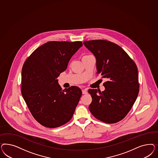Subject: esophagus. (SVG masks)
<instances>
[{"label":"esophagus","instance_id":"esophagus-1","mask_svg":"<svg viewBox=\"0 0 158 158\" xmlns=\"http://www.w3.org/2000/svg\"><path fill=\"white\" fill-rule=\"evenodd\" d=\"M87 93V89H83V90H82V94H86Z\"/></svg>","mask_w":158,"mask_h":158}]
</instances>
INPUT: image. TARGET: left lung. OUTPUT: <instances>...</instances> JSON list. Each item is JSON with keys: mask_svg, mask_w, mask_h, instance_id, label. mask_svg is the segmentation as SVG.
<instances>
[{"mask_svg": "<svg viewBox=\"0 0 158 158\" xmlns=\"http://www.w3.org/2000/svg\"><path fill=\"white\" fill-rule=\"evenodd\" d=\"M84 45L96 58L97 73L108 81L104 91H88L92 97L89 110L97 119L115 123L129 113L139 92L136 64L118 44L105 40L84 41Z\"/></svg>", "mask_w": 158, "mask_h": 158, "instance_id": "1", "label": "left lung"}]
</instances>
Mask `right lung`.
I'll return each instance as SVG.
<instances>
[{"label": "right lung", "mask_w": 158, "mask_h": 158, "mask_svg": "<svg viewBox=\"0 0 158 158\" xmlns=\"http://www.w3.org/2000/svg\"><path fill=\"white\" fill-rule=\"evenodd\" d=\"M82 45L81 41L48 42L37 48L24 62L21 94L35 119L44 127L61 126L73 116L81 89L71 86L62 90L57 77Z\"/></svg>", "instance_id": "1"}]
</instances>
